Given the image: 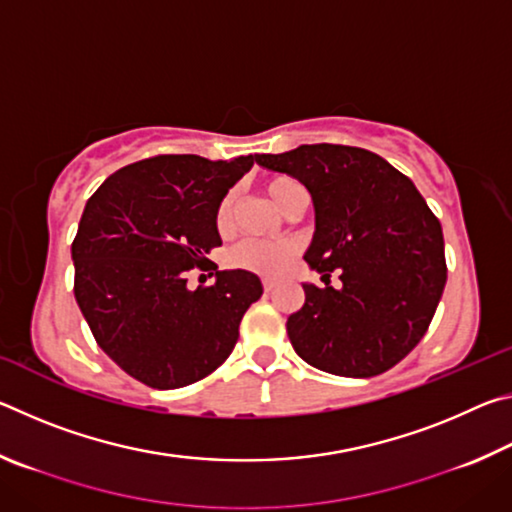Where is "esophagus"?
I'll return each instance as SVG.
<instances>
[{
	"mask_svg": "<svg viewBox=\"0 0 512 512\" xmlns=\"http://www.w3.org/2000/svg\"><path fill=\"white\" fill-rule=\"evenodd\" d=\"M262 287H264V291L268 293V291H273V289H275V282H273V280H268V277H264V280H262Z\"/></svg>",
	"mask_w": 512,
	"mask_h": 512,
	"instance_id": "obj_1",
	"label": "esophagus"
}]
</instances>
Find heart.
I'll use <instances>...</instances> for the list:
<instances>
[{"mask_svg":"<svg viewBox=\"0 0 512 512\" xmlns=\"http://www.w3.org/2000/svg\"><path fill=\"white\" fill-rule=\"evenodd\" d=\"M264 192L282 210L289 198L296 192H302V189L296 180L289 176H271L264 180ZM232 219H235V196L225 194L219 207H216V230H219L221 235H228L232 230ZM296 250V244H291V241L246 239L230 250L228 262L237 268H244V271L277 277L287 271Z\"/></svg>","mask_w":512,"mask_h":512,"instance_id":"obj_1","label":"heart"}]
</instances>
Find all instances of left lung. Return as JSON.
I'll return each instance as SVG.
<instances>
[{"mask_svg": "<svg viewBox=\"0 0 512 512\" xmlns=\"http://www.w3.org/2000/svg\"><path fill=\"white\" fill-rule=\"evenodd\" d=\"M259 167L298 178L316 214L305 305L287 320L293 350L318 370L375 377L400 363L427 332L447 282L440 221L411 178L377 153L302 144L255 155ZM340 271L342 287H328Z\"/></svg>", "mask_w": 512, "mask_h": 512, "instance_id": "1", "label": "left lung"}]
</instances>
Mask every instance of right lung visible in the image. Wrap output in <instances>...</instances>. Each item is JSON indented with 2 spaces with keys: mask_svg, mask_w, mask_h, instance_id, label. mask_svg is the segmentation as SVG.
<instances>
[{
  "mask_svg": "<svg viewBox=\"0 0 512 512\" xmlns=\"http://www.w3.org/2000/svg\"><path fill=\"white\" fill-rule=\"evenodd\" d=\"M253 162L158 155L112 173L85 205L72 244L76 302L99 348L146 386L169 391L214 372L262 296L241 268L187 287L189 268L221 246L216 207Z\"/></svg>",
  "mask_w": 512,
  "mask_h": 512,
  "instance_id": "1",
  "label": "right lung"
}]
</instances>
